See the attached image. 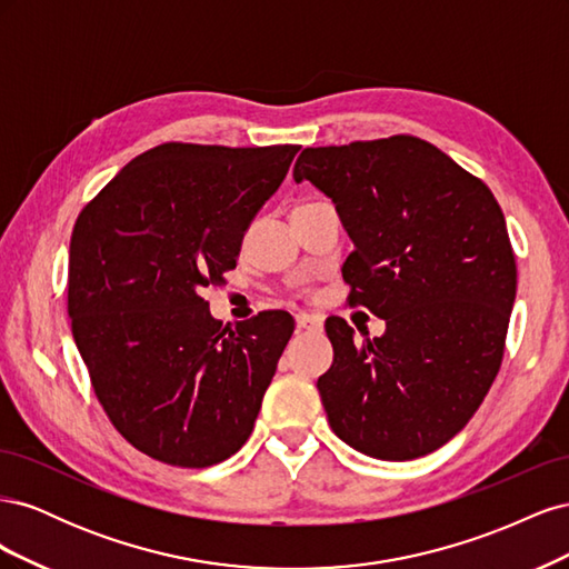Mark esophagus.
<instances>
[{"mask_svg":"<svg viewBox=\"0 0 569 569\" xmlns=\"http://www.w3.org/2000/svg\"><path fill=\"white\" fill-rule=\"evenodd\" d=\"M322 327V322H320V318H316V316H308V313H299L297 316V330H320Z\"/></svg>","mask_w":569,"mask_h":569,"instance_id":"34e87169","label":"esophagus"}]
</instances>
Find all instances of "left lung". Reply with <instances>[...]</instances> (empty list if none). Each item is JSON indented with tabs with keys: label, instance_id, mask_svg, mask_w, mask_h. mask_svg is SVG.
<instances>
[{
	"label": "left lung",
	"instance_id": "obj_1",
	"mask_svg": "<svg viewBox=\"0 0 569 569\" xmlns=\"http://www.w3.org/2000/svg\"><path fill=\"white\" fill-rule=\"evenodd\" d=\"M332 199L353 251L349 303L387 322L353 339L327 318L335 360L318 391L332 432L380 460L437 451L470 422L501 368L518 289L491 189L420 137L308 147L295 166Z\"/></svg>",
	"mask_w": 569,
	"mask_h": 569
}]
</instances>
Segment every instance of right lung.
Here are the masks:
<instances>
[{"mask_svg": "<svg viewBox=\"0 0 569 569\" xmlns=\"http://www.w3.org/2000/svg\"><path fill=\"white\" fill-rule=\"evenodd\" d=\"M299 149L153 147L76 220V347L109 420L149 458L209 468L251 435L295 318L263 311L222 330L201 291L237 266L244 232Z\"/></svg>", "mask_w": 569, "mask_h": 569, "instance_id": "obj_1", "label": "right lung"}]
</instances>
